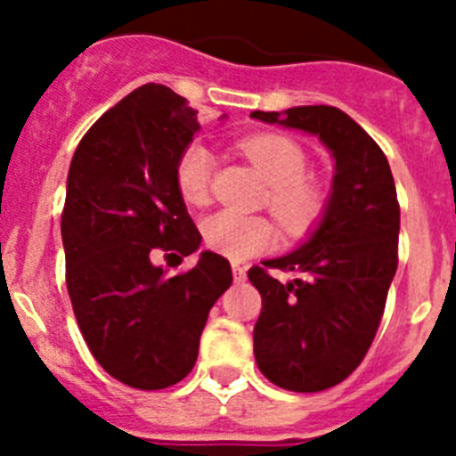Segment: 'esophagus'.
I'll list each match as a JSON object with an SVG mask.
<instances>
[{"instance_id": "esophagus-1", "label": "esophagus", "mask_w": 456, "mask_h": 456, "mask_svg": "<svg viewBox=\"0 0 456 456\" xmlns=\"http://www.w3.org/2000/svg\"><path fill=\"white\" fill-rule=\"evenodd\" d=\"M232 278H235L237 283H241V281L247 278V267H244V265L232 263Z\"/></svg>"}]
</instances>
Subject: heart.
Returning a JSON list of instances; mask_svg holds the SVG:
<instances>
[{"mask_svg": "<svg viewBox=\"0 0 456 456\" xmlns=\"http://www.w3.org/2000/svg\"><path fill=\"white\" fill-rule=\"evenodd\" d=\"M241 151L256 164L267 183L269 209L289 235H301L310 231L324 215L329 193L324 184L308 178V152L299 141L292 136L256 134L241 141ZM215 173V157L200 141H191L180 151L173 180L180 196L189 205H205L209 200V184ZM203 240L209 248L231 260H247V257L263 253L273 247L276 231L272 221L257 215H240L231 209H221L209 215L200 224Z\"/></svg>", "mask_w": 456, "mask_h": 456, "instance_id": "obj_1", "label": "heart"}]
</instances>
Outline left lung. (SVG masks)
I'll use <instances>...</instances> for the list:
<instances>
[{"label":"left lung","instance_id":"obj_1","mask_svg":"<svg viewBox=\"0 0 456 456\" xmlns=\"http://www.w3.org/2000/svg\"><path fill=\"white\" fill-rule=\"evenodd\" d=\"M251 116L315 134L336 159L331 196L315 231L288 256L248 269L263 297L253 329L257 368L281 388L317 393L345 381L377 336L397 272L395 180L384 151L338 107L310 104ZM272 268L297 278L281 284Z\"/></svg>","mask_w":456,"mask_h":456}]
</instances>
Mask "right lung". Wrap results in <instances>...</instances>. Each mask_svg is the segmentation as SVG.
I'll list each match as a JSON object with an SVG mask.
<instances>
[{"instance_id":"obj_1","label":"right lung","mask_w":456,"mask_h":456,"mask_svg":"<svg viewBox=\"0 0 456 456\" xmlns=\"http://www.w3.org/2000/svg\"><path fill=\"white\" fill-rule=\"evenodd\" d=\"M196 114L168 86H139L93 123L68 171L61 237L72 310L95 361L139 390L191 372L209 308L232 283L231 263L212 251L171 278L152 265L155 248L189 256L200 247L173 180L200 130Z\"/></svg>"}]
</instances>
